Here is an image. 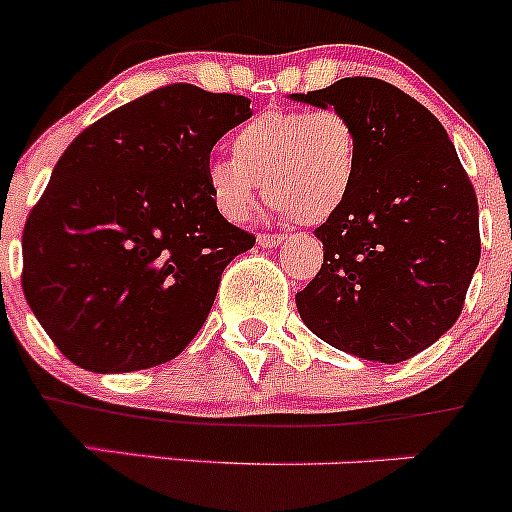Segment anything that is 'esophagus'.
I'll return each mask as SVG.
<instances>
[{"instance_id":"obj_1","label":"esophagus","mask_w":512,"mask_h":512,"mask_svg":"<svg viewBox=\"0 0 512 512\" xmlns=\"http://www.w3.org/2000/svg\"><path fill=\"white\" fill-rule=\"evenodd\" d=\"M282 240H285V235H272V232H262V235H257V245L262 247H275L280 245Z\"/></svg>"}]
</instances>
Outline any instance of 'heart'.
I'll return each instance as SVG.
<instances>
[{
	"label": "heart",
	"mask_w": 512,
	"mask_h": 512,
	"mask_svg": "<svg viewBox=\"0 0 512 512\" xmlns=\"http://www.w3.org/2000/svg\"><path fill=\"white\" fill-rule=\"evenodd\" d=\"M359 133L339 108L267 111L232 136V158L210 160L205 175L227 220H245L260 195L294 223H322L352 193Z\"/></svg>",
	"instance_id": "heart-1"
}]
</instances>
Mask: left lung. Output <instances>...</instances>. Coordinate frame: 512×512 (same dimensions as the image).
Listing matches in <instances>:
<instances>
[{"instance_id": "8db88e82", "label": "left lung", "mask_w": 512, "mask_h": 512, "mask_svg": "<svg viewBox=\"0 0 512 512\" xmlns=\"http://www.w3.org/2000/svg\"><path fill=\"white\" fill-rule=\"evenodd\" d=\"M294 101L339 108L359 133V170L314 230L322 270L299 317L334 349L399 364L456 324L480 260L478 198L446 128L396 86L352 76Z\"/></svg>"}]
</instances>
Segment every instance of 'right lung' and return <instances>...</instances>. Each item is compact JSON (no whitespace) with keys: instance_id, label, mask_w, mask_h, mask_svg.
<instances>
[{"instance_id":"obj_1","label":"right lung","mask_w":512,"mask_h":512,"mask_svg":"<svg viewBox=\"0 0 512 512\" xmlns=\"http://www.w3.org/2000/svg\"><path fill=\"white\" fill-rule=\"evenodd\" d=\"M250 98L168 84L74 138L29 213L22 289L51 342L101 374L175 359L255 235L220 215L210 151Z\"/></svg>"}]
</instances>
